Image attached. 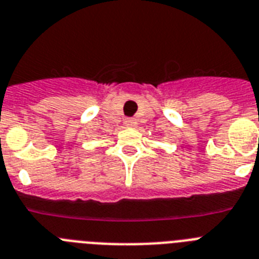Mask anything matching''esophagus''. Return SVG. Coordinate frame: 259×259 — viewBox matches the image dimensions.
I'll return each instance as SVG.
<instances>
[{"mask_svg": "<svg viewBox=\"0 0 259 259\" xmlns=\"http://www.w3.org/2000/svg\"><path fill=\"white\" fill-rule=\"evenodd\" d=\"M125 125L127 126V127H134V126H137V119L136 118H126Z\"/></svg>", "mask_w": 259, "mask_h": 259, "instance_id": "34e87169", "label": "esophagus"}]
</instances>
